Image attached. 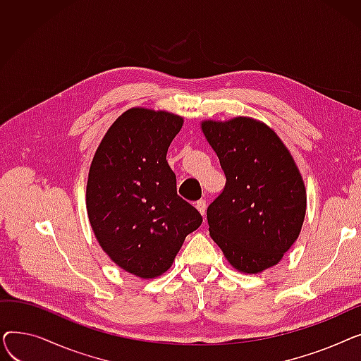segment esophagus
<instances>
[{"label": "esophagus", "mask_w": 361, "mask_h": 361, "mask_svg": "<svg viewBox=\"0 0 361 361\" xmlns=\"http://www.w3.org/2000/svg\"><path fill=\"white\" fill-rule=\"evenodd\" d=\"M196 207H197V211H199L202 215H204V212H206V200H204V199L197 200V202H196Z\"/></svg>", "instance_id": "1"}]
</instances>
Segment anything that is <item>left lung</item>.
Segmentation results:
<instances>
[{"mask_svg":"<svg viewBox=\"0 0 361 361\" xmlns=\"http://www.w3.org/2000/svg\"><path fill=\"white\" fill-rule=\"evenodd\" d=\"M203 135L225 173L224 192L207 207L212 240L231 267L260 274L279 263L298 238L307 195L287 146L250 117L204 120Z\"/></svg>","mask_w":361,"mask_h":361,"instance_id":"1","label":"left lung"}]
</instances>
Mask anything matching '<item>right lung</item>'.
<instances>
[{"label":"right lung","mask_w":361,"mask_h":361,"mask_svg":"<svg viewBox=\"0 0 361 361\" xmlns=\"http://www.w3.org/2000/svg\"><path fill=\"white\" fill-rule=\"evenodd\" d=\"M168 111L130 108L105 133L86 185L89 222L102 250L126 272H166L202 215L177 195L168 147L183 127Z\"/></svg>","instance_id":"obj_1"}]
</instances>
